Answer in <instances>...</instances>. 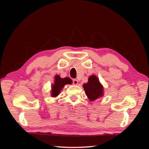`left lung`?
<instances>
[{
    "label": "left lung",
    "mask_w": 149,
    "mask_h": 149,
    "mask_svg": "<svg viewBox=\"0 0 149 149\" xmlns=\"http://www.w3.org/2000/svg\"><path fill=\"white\" fill-rule=\"evenodd\" d=\"M70 81V79L68 77L62 78L59 75L56 74L54 76V83L51 84V96L58 97L65 85L71 83Z\"/></svg>",
    "instance_id": "1"
}]
</instances>
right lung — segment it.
Returning a JSON list of instances; mask_svg holds the SVG:
<instances>
[{"label":"right lung","instance_id":"add662e5","mask_svg":"<svg viewBox=\"0 0 149 149\" xmlns=\"http://www.w3.org/2000/svg\"><path fill=\"white\" fill-rule=\"evenodd\" d=\"M83 88L86 96L91 101H94L104 95V87L95 75L88 77V83L83 84Z\"/></svg>","mask_w":149,"mask_h":149}]
</instances>
